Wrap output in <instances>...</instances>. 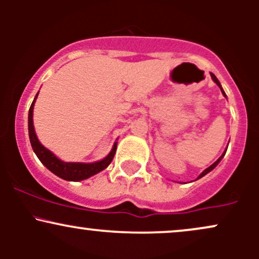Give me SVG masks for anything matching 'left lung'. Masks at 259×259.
<instances>
[{"label": "left lung", "mask_w": 259, "mask_h": 259, "mask_svg": "<svg viewBox=\"0 0 259 259\" xmlns=\"http://www.w3.org/2000/svg\"><path fill=\"white\" fill-rule=\"evenodd\" d=\"M210 76H212V80H213V81H214V82H215V84L219 86V89H221V91H222L223 96H224V97H225V99H227V95H225V92H224V90H223V88H222L221 82H219V80H218V79H217V76H215V75H214V74H213V73H210ZM227 150H228V147H227V148H225V151H224V152H223V154H222V156H221V157H219V158H218V159H217V160H215V162H214V163H213V164H212V165H209V167H208V168H206V169H204V170H203V171H202V173H201L200 175H198V178H197V179H196V180H198V179H200V178H202V177H204V175H206V174H208V173H209V171H212V170H213V169H214V168L217 167V165H218V164H219V162H221V160L223 159V157H224V156H225V152H227Z\"/></svg>", "instance_id": "8db88e82"}]
</instances>
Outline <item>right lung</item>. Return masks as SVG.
I'll return each instance as SVG.
<instances>
[{"label": "right lung", "instance_id": "add662e5", "mask_svg": "<svg viewBox=\"0 0 259 259\" xmlns=\"http://www.w3.org/2000/svg\"><path fill=\"white\" fill-rule=\"evenodd\" d=\"M38 96V92L32 101L30 109H29V117H28V127H29V139H30V144L32 150L40 162L52 171L53 174L57 175L61 179L67 181H81L92 177V175L100 173L103 169H106L111 164L113 157H114L115 151H117V144L115 141L113 145L111 152H109L103 159L97 160V162L92 163H81V162H64V160L59 159L55 153L51 152L49 148H46L38 141L36 133H35L34 120H32V112H34V106L36 102Z\"/></svg>", "mask_w": 259, "mask_h": 259}]
</instances>
